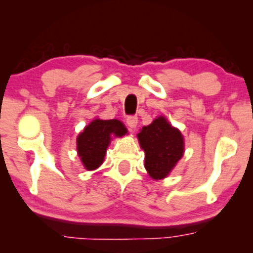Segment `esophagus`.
<instances>
[{
    "mask_svg": "<svg viewBox=\"0 0 253 253\" xmlns=\"http://www.w3.org/2000/svg\"><path fill=\"white\" fill-rule=\"evenodd\" d=\"M126 123L129 126V128H135L136 125H138V118L135 115H130V117L126 119Z\"/></svg>",
    "mask_w": 253,
    "mask_h": 253,
    "instance_id": "esophagus-1",
    "label": "esophagus"
}]
</instances>
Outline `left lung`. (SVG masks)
Returning <instances> with one entry per match:
<instances>
[{"instance_id": "8db88e82", "label": "left lung", "mask_w": 253, "mask_h": 253, "mask_svg": "<svg viewBox=\"0 0 253 253\" xmlns=\"http://www.w3.org/2000/svg\"><path fill=\"white\" fill-rule=\"evenodd\" d=\"M138 139L145 151V168L152 178L167 177L182 158L184 144L181 132L170 126L163 117L143 127Z\"/></svg>"}]
</instances>
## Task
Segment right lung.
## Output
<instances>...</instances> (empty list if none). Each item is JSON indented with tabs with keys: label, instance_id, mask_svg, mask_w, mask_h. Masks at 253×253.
Listing matches in <instances>:
<instances>
[{
	"label": "right lung",
	"instance_id": "1",
	"mask_svg": "<svg viewBox=\"0 0 253 253\" xmlns=\"http://www.w3.org/2000/svg\"><path fill=\"white\" fill-rule=\"evenodd\" d=\"M127 133L119 120H100L90 123L77 138L78 156L86 170H94L102 164L104 153L110 141V134L123 136Z\"/></svg>",
	"mask_w": 253,
	"mask_h": 253
}]
</instances>
